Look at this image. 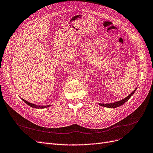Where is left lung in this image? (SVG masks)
Masks as SVG:
<instances>
[{
    "label": "left lung",
    "instance_id": "1",
    "mask_svg": "<svg viewBox=\"0 0 153 153\" xmlns=\"http://www.w3.org/2000/svg\"><path fill=\"white\" fill-rule=\"evenodd\" d=\"M136 89L135 88V89L134 90V91L130 94L128 97H127L126 98H125L124 99L120 100V101H117V102H115V103H106V104H103V103H100L99 105H101V106H105V107H107V108H117V107H118L120 106L121 105H122L123 104L125 103L126 101H127L129 98H131L132 96L134 94V92L136 91Z\"/></svg>",
    "mask_w": 153,
    "mask_h": 153
}]
</instances>
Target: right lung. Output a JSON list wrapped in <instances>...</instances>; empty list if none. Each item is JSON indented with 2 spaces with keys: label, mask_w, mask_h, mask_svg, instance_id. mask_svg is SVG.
Instances as JSON below:
<instances>
[{
  "label": "right lung",
  "mask_w": 153,
  "mask_h": 153,
  "mask_svg": "<svg viewBox=\"0 0 153 153\" xmlns=\"http://www.w3.org/2000/svg\"><path fill=\"white\" fill-rule=\"evenodd\" d=\"M22 101H24V102H25L27 105H28L29 106L33 107V108H47V107H49L50 105H46V106H40V105H35V104H33V103H31L30 102H28V101H26L25 100L21 98Z\"/></svg>",
  "instance_id": "add662e5"
}]
</instances>
